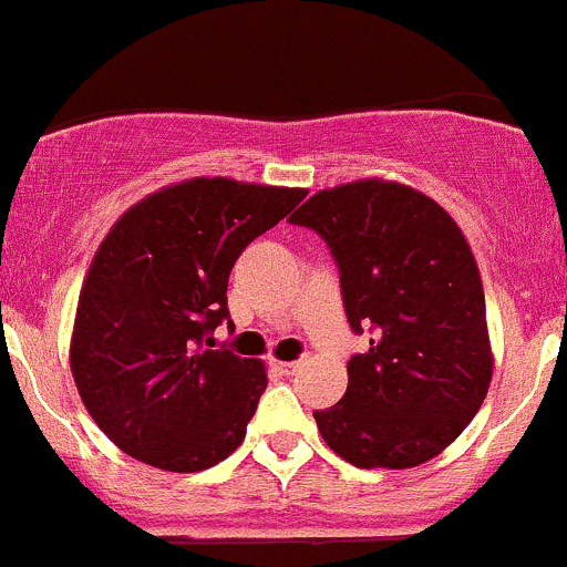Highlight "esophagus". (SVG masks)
Returning a JSON list of instances; mask_svg holds the SVG:
<instances>
[{
    "instance_id": "obj_1",
    "label": "esophagus",
    "mask_w": 567,
    "mask_h": 567,
    "mask_svg": "<svg viewBox=\"0 0 567 567\" xmlns=\"http://www.w3.org/2000/svg\"><path fill=\"white\" fill-rule=\"evenodd\" d=\"M301 364H305V359H296V362H279V359H274V368L282 375H296L301 370Z\"/></svg>"
}]
</instances>
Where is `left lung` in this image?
I'll return each instance as SVG.
<instances>
[{
  "label": "left lung",
  "instance_id": "1",
  "mask_svg": "<svg viewBox=\"0 0 567 567\" xmlns=\"http://www.w3.org/2000/svg\"><path fill=\"white\" fill-rule=\"evenodd\" d=\"M326 238L342 301L370 348L340 403L316 411L323 442L359 468H411L466 431L494 375L485 293L458 221L384 177L320 188L293 216Z\"/></svg>",
  "mask_w": 567,
  "mask_h": 567
}]
</instances>
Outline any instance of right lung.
<instances>
[{"mask_svg":"<svg viewBox=\"0 0 567 567\" xmlns=\"http://www.w3.org/2000/svg\"><path fill=\"white\" fill-rule=\"evenodd\" d=\"M307 188L188 177L131 205L95 249L79 293L71 373L114 447L164 472L236 453L268 384L260 359L205 351L227 318L238 255Z\"/></svg>","mask_w":567,"mask_h":567,"instance_id":"right-lung-1","label":"right lung"}]
</instances>
